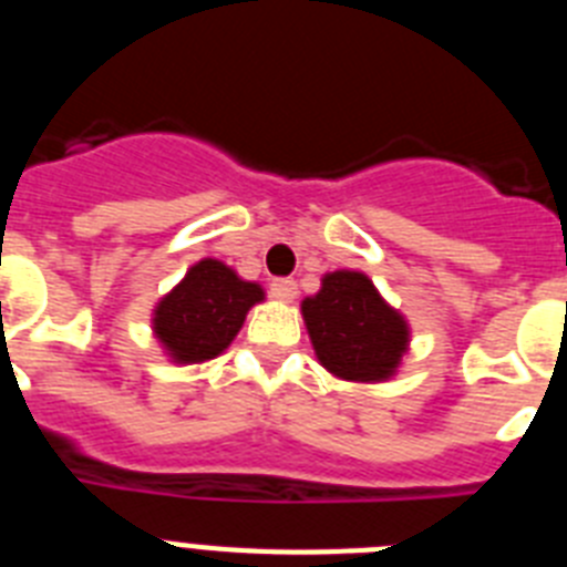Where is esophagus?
Wrapping results in <instances>:
<instances>
[{"label": "esophagus", "instance_id": "esophagus-1", "mask_svg": "<svg viewBox=\"0 0 567 567\" xmlns=\"http://www.w3.org/2000/svg\"><path fill=\"white\" fill-rule=\"evenodd\" d=\"M269 295H272L275 300H280V303H292V300L298 298V284L289 278L272 280V284H269Z\"/></svg>", "mask_w": 567, "mask_h": 567}]
</instances>
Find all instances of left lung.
Masks as SVG:
<instances>
[{
	"label": "left lung",
	"instance_id": "left-lung-1",
	"mask_svg": "<svg viewBox=\"0 0 567 567\" xmlns=\"http://www.w3.org/2000/svg\"><path fill=\"white\" fill-rule=\"evenodd\" d=\"M300 315L318 363L349 383L392 380L412 343L405 315L358 269L323 275L318 292L300 300Z\"/></svg>",
	"mask_w": 567,
	"mask_h": 567
}]
</instances>
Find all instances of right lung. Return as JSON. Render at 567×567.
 Masks as SVG:
<instances>
[{"label": "right lung", "instance_id": "1", "mask_svg": "<svg viewBox=\"0 0 567 567\" xmlns=\"http://www.w3.org/2000/svg\"><path fill=\"white\" fill-rule=\"evenodd\" d=\"M267 292L218 258H202L153 309V334L173 363H207L229 349Z\"/></svg>", "mask_w": 567, "mask_h": 567}]
</instances>
